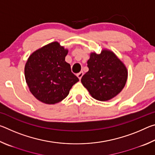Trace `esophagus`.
Instances as JSON below:
<instances>
[{
    "instance_id": "obj_1",
    "label": "esophagus",
    "mask_w": 155,
    "mask_h": 155,
    "mask_svg": "<svg viewBox=\"0 0 155 155\" xmlns=\"http://www.w3.org/2000/svg\"><path fill=\"white\" fill-rule=\"evenodd\" d=\"M83 75V72H80L79 73H78V74H77V77H78V78H79V80L81 79V78H82Z\"/></svg>"
}]
</instances>
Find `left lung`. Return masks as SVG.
<instances>
[{
	"label": "left lung",
	"instance_id": "1",
	"mask_svg": "<svg viewBox=\"0 0 155 155\" xmlns=\"http://www.w3.org/2000/svg\"><path fill=\"white\" fill-rule=\"evenodd\" d=\"M87 67L89 71L81 78V83L94 98L109 101L125 86L127 69L113 52L103 50L101 54L91 52Z\"/></svg>",
	"mask_w": 155,
	"mask_h": 155
}]
</instances>
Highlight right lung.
Segmentation results:
<instances>
[{"instance_id":"add662e5","label":"right lung","mask_w":155,"mask_h":155,"mask_svg":"<svg viewBox=\"0 0 155 155\" xmlns=\"http://www.w3.org/2000/svg\"><path fill=\"white\" fill-rule=\"evenodd\" d=\"M68 52L54 41L33 52L26 63V82L31 94L44 103H59L79 81L65 61Z\"/></svg>"}]
</instances>
